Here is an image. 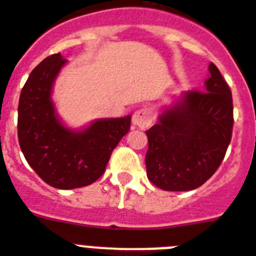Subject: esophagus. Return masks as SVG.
<instances>
[{"instance_id":"1","label":"esophagus","mask_w":256,"mask_h":256,"mask_svg":"<svg viewBox=\"0 0 256 256\" xmlns=\"http://www.w3.org/2000/svg\"><path fill=\"white\" fill-rule=\"evenodd\" d=\"M151 121H152V114H151V110L147 109V108L136 110L132 114V124L139 128H148L151 124Z\"/></svg>"}]
</instances>
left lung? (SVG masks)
I'll use <instances>...</instances> for the list:
<instances>
[{
    "instance_id": "obj_1",
    "label": "left lung",
    "mask_w": 256,
    "mask_h": 256,
    "mask_svg": "<svg viewBox=\"0 0 256 256\" xmlns=\"http://www.w3.org/2000/svg\"><path fill=\"white\" fill-rule=\"evenodd\" d=\"M202 90H186L146 132L147 178L163 190H192L217 171L232 140V97L214 64Z\"/></svg>"
}]
</instances>
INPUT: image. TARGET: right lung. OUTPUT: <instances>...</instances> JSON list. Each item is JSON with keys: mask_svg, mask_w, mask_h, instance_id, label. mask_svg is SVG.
I'll list each match as a JSON object with an SVG mask.
<instances>
[{"mask_svg": "<svg viewBox=\"0 0 256 256\" xmlns=\"http://www.w3.org/2000/svg\"><path fill=\"white\" fill-rule=\"evenodd\" d=\"M60 54L46 58L31 72L18 105V140L27 163L48 186L74 189L102 175L110 154L128 132L132 116L98 118L82 128L64 124L52 100Z\"/></svg>", "mask_w": 256, "mask_h": 256, "instance_id": "add662e5", "label": "right lung"}]
</instances>
